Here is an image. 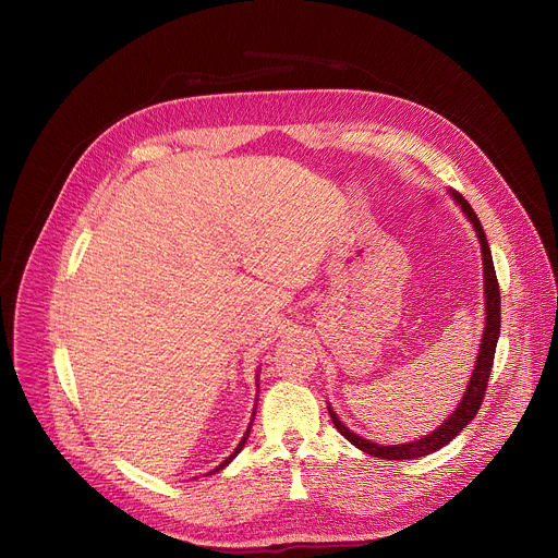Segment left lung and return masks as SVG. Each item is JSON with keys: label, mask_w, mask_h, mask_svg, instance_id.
I'll list each match as a JSON object with an SVG mask.
<instances>
[{"label": "left lung", "mask_w": 558, "mask_h": 558, "mask_svg": "<svg viewBox=\"0 0 558 558\" xmlns=\"http://www.w3.org/2000/svg\"><path fill=\"white\" fill-rule=\"evenodd\" d=\"M454 201L461 205V209L465 211V216L474 225V231H476V235H480V243H482L484 282H486V331H484V338H482L480 357H476V366H474L472 377L468 381L463 400L459 402V409L452 411V415L433 435H426V437H422V439H417L413 444L379 446V444H373L368 439H362L360 435L351 433L338 420V415L329 409L331 420H333L336 428L340 430V435H344L355 448L364 450L366 454L379 457V459H415V457H424V454H430V452L444 448L448 441H452L474 420L476 413H480L482 402H484V397H486V386H488V379H490V371H493V362H495V351H497V340H499V331H501V293H499V282H497L495 265H493V254H490V247H488L486 233H484V227H482L480 218H476L474 209L470 207V203L461 194H454Z\"/></svg>", "instance_id": "obj_1"}]
</instances>
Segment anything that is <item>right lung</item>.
<instances>
[{
	"instance_id": "1",
	"label": "right lung",
	"mask_w": 558,
	"mask_h": 558,
	"mask_svg": "<svg viewBox=\"0 0 558 558\" xmlns=\"http://www.w3.org/2000/svg\"><path fill=\"white\" fill-rule=\"evenodd\" d=\"M254 413H256V411H254ZM250 433H252V424H250V428H247V433H245V437H243V439H241V444H238V448H235V450H233V454H229V457H227V459H225V461H222V463H220V465H218V468H214V470H211V472H218V470H222V468H225V465H227V463H229V461H231V459H233V457H235V454H238V452H241V450H243V446H245V441H247V437H250Z\"/></svg>"
}]
</instances>
